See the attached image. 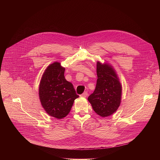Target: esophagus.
<instances>
[{
  "label": "esophagus",
  "mask_w": 160,
  "mask_h": 160,
  "mask_svg": "<svg viewBox=\"0 0 160 160\" xmlns=\"http://www.w3.org/2000/svg\"><path fill=\"white\" fill-rule=\"evenodd\" d=\"M88 92H84L83 93H82L81 95V97H86L88 96Z\"/></svg>",
  "instance_id": "34e87169"
}]
</instances>
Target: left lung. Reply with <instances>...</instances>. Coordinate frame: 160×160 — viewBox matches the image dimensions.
I'll return each instance as SVG.
<instances>
[{"instance_id": "obj_1", "label": "left lung", "mask_w": 160, "mask_h": 160, "mask_svg": "<svg viewBox=\"0 0 160 160\" xmlns=\"http://www.w3.org/2000/svg\"><path fill=\"white\" fill-rule=\"evenodd\" d=\"M95 89L88 97L94 112L102 117L114 113L121 98V85L113 69L107 63H97Z\"/></svg>"}]
</instances>
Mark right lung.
Instances as JSON below:
<instances>
[{
    "label": "right lung",
    "instance_id": "right-lung-1",
    "mask_svg": "<svg viewBox=\"0 0 160 160\" xmlns=\"http://www.w3.org/2000/svg\"><path fill=\"white\" fill-rule=\"evenodd\" d=\"M65 68L58 62L50 65L41 80L39 95L42 106L51 116L62 119L68 115L79 97L72 84L66 80Z\"/></svg>",
    "mask_w": 160,
    "mask_h": 160
}]
</instances>
